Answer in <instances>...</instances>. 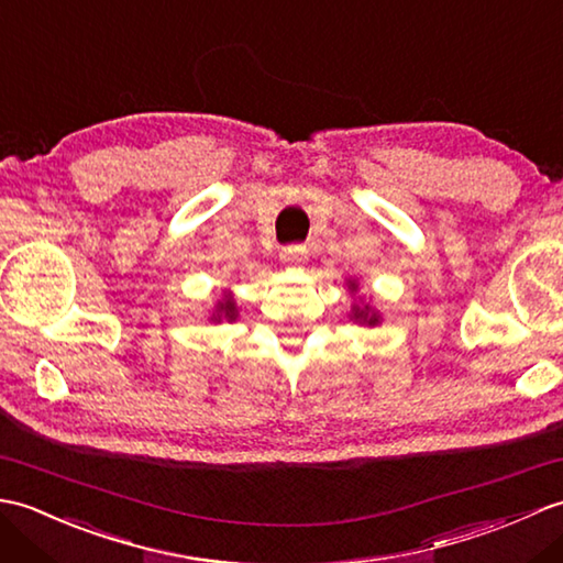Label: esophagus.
Masks as SVG:
<instances>
[{"label": "esophagus", "instance_id": "1", "mask_svg": "<svg viewBox=\"0 0 563 563\" xmlns=\"http://www.w3.org/2000/svg\"><path fill=\"white\" fill-rule=\"evenodd\" d=\"M305 256H307V246H305V244H290V246H285L283 254H280V258H283L285 263H288V266H297V263L305 261Z\"/></svg>", "mask_w": 563, "mask_h": 563}]
</instances>
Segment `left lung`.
Instances as JSON below:
<instances>
[{"mask_svg": "<svg viewBox=\"0 0 563 563\" xmlns=\"http://www.w3.org/2000/svg\"><path fill=\"white\" fill-rule=\"evenodd\" d=\"M349 290H357V283L355 280H349ZM355 321H361V324H367V327H375L379 324V314L375 312L373 307L369 305H353V314H351Z\"/></svg>", "mask_w": 563, "mask_h": 563, "instance_id": "obj_1", "label": "left lung"}]
</instances>
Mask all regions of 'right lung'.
<instances>
[{"mask_svg": "<svg viewBox=\"0 0 563 563\" xmlns=\"http://www.w3.org/2000/svg\"><path fill=\"white\" fill-rule=\"evenodd\" d=\"M234 321L236 319V305H234V297L230 292H224L222 300L218 302V309H214L212 314V321Z\"/></svg>", "mask_w": 563, "mask_h": 563, "instance_id": "right-lung-1", "label": "right lung"}]
</instances>
